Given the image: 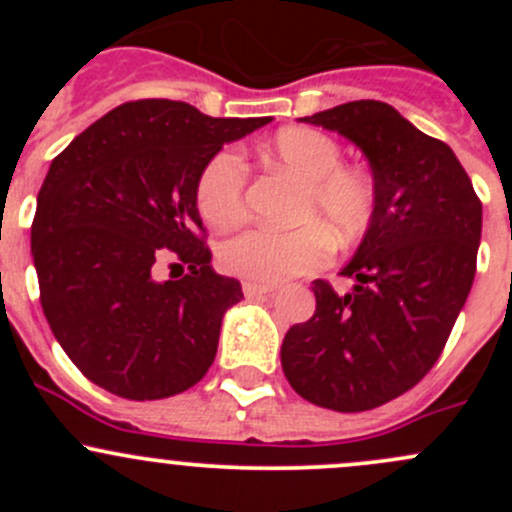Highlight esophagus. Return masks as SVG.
<instances>
[{"instance_id": "1", "label": "esophagus", "mask_w": 512, "mask_h": 512, "mask_svg": "<svg viewBox=\"0 0 512 512\" xmlns=\"http://www.w3.org/2000/svg\"><path fill=\"white\" fill-rule=\"evenodd\" d=\"M242 292H245V297H265V294H272L275 292V285H262V282H242Z\"/></svg>"}]
</instances>
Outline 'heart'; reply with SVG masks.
Segmentation results:
<instances>
[{"instance_id":"heart-1","label":"heart","mask_w":512,"mask_h":512,"mask_svg":"<svg viewBox=\"0 0 512 512\" xmlns=\"http://www.w3.org/2000/svg\"><path fill=\"white\" fill-rule=\"evenodd\" d=\"M262 156L304 180L294 208L302 225L247 227L223 245L225 270L257 282H282L307 275L332 252V237L352 245L369 227L376 210V190L366 173L344 168L342 148L314 128H285L260 146ZM245 163L223 151L205 165L198 180V210L208 225L225 230L245 215Z\"/></svg>"}]
</instances>
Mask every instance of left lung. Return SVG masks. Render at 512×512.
I'll return each mask as SVG.
<instances>
[{
    "instance_id": "obj_1",
    "label": "left lung",
    "mask_w": 512,
    "mask_h": 512,
    "mask_svg": "<svg viewBox=\"0 0 512 512\" xmlns=\"http://www.w3.org/2000/svg\"><path fill=\"white\" fill-rule=\"evenodd\" d=\"M339 133L369 160L376 210L339 275L317 280L314 317L282 342L302 399L356 414L414 389L441 356L476 277L483 227L461 160L384 101H349L299 118Z\"/></svg>"
}]
</instances>
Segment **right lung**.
Wrapping results in <instances>:
<instances>
[{
	"label": "right lung",
	"mask_w": 512,
	"mask_h": 512,
	"mask_svg": "<svg viewBox=\"0 0 512 512\" xmlns=\"http://www.w3.org/2000/svg\"><path fill=\"white\" fill-rule=\"evenodd\" d=\"M270 121L143 98L108 111L51 160L32 225L41 307L96 386L168 399L210 369L242 287L210 267L198 180L225 143ZM165 256L189 270L180 281L155 280Z\"/></svg>",
	"instance_id": "1"
}]
</instances>
